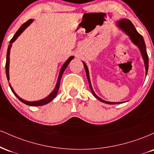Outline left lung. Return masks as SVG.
Masks as SVG:
<instances>
[{
    "mask_svg": "<svg viewBox=\"0 0 154 154\" xmlns=\"http://www.w3.org/2000/svg\"><path fill=\"white\" fill-rule=\"evenodd\" d=\"M116 25L117 27H119L122 31H123L125 33L129 38L130 39V40L132 41V43L135 45L136 46L139 48L141 56H142L143 59L144 61V65H145V69H146V76L147 75V72L148 69V56L147 54V51H146V44H145L143 38L141 35H140L137 31L136 30L135 26L133 25V24L130 22V20L128 19H121L120 20L117 21L116 22ZM83 64H84L85 69L86 72V75H87V78L89 82V86L91 88V91L93 93V95H94L97 99H98L100 101L103 102V103H107V104H117V103H122L124 102H110V101H106V100H104L103 99L98 97V95L95 93L94 91H93V88L91 85V79H90V75H89V70L86 65V63L82 61Z\"/></svg>",
    "mask_w": 154,
    "mask_h": 154,
    "instance_id": "left-lung-1",
    "label": "left lung"
}]
</instances>
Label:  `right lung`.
Returning <instances> with one entry per match:
<instances>
[{"instance_id":"add662e5","label":"right lung","mask_w":154,"mask_h":154,"mask_svg":"<svg viewBox=\"0 0 154 154\" xmlns=\"http://www.w3.org/2000/svg\"><path fill=\"white\" fill-rule=\"evenodd\" d=\"M33 19H29V20L27 21V22H26L25 23H24V24H22V26L19 27V29L17 30V32H16V34L14 35V37L12 38L11 40L10 41V43L9 45H8V50H7V54H6V77H7V79H8V80H9V63H10V51H11V46H12V43H14V42L16 40H17V38H18V37L22 33L24 32V30L26 29V27H28L33 22ZM74 56H70L69 58L68 59L66 60V61H65L64 63L62 65V66H61V69H60V72H59V77H58V79H57V82H56V86H55L54 89L53 90V91L51 92V93L48 95L47 97H45V98H43V99H41V100H35V101H28V100H25L24 99H22V98H20V97L17 94V93H15V91H14L13 88L11 87V84L9 83V86L11 88V91L13 92V93L16 96H17V98H18V99L20 100V101H22V103L26 104V105L28 106H43L45 105V104H47L48 103H50V102L54 99V98H56V95H57L58 93V91H59V86H60V81H61V77H62V75L63 73V72L65 71V69H66L67 66L69 65V63L70 61H72V59H74Z\"/></svg>"}]
</instances>
